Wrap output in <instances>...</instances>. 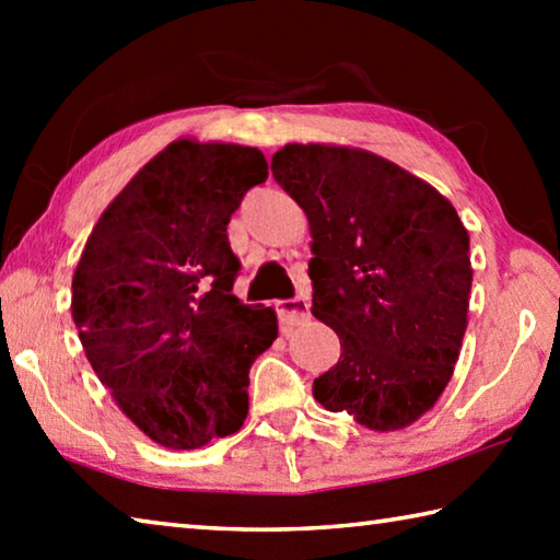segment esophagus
Returning <instances> with one entry per match:
<instances>
[{
  "instance_id": "34e87169",
  "label": "esophagus",
  "mask_w": 560,
  "mask_h": 560,
  "mask_svg": "<svg viewBox=\"0 0 560 560\" xmlns=\"http://www.w3.org/2000/svg\"><path fill=\"white\" fill-rule=\"evenodd\" d=\"M277 311H279V318H281V326H283V328L301 326V324H306V320L311 318L308 301L301 299V296L279 301V303H277Z\"/></svg>"
}]
</instances>
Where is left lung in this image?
<instances>
[{
	"label": "left lung",
	"instance_id": "8db88e82",
	"mask_svg": "<svg viewBox=\"0 0 560 560\" xmlns=\"http://www.w3.org/2000/svg\"><path fill=\"white\" fill-rule=\"evenodd\" d=\"M271 173L308 217L311 314L343 350L314 397L368 430L407 428L447 387L467 330L469 234L457 210L358 148L283 145Z\"/></svg>",
	"mask_w": 560,
	"mask_h": 560
}]
</instances>
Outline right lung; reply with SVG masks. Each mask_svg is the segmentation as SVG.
<instances>
[{"label":"right lung","instance_id":"right-lung-1","mask_svg":"<svg viewBox=\"0 0 560 560\" xmlns=\"http://www.w3.org/2000/svg\"><path fill=\"white\" fill-rule=\"evenodd\" d=\"M261 150L175 140L93 226L71 283V316L98 381L150 440L197 450L242 428L249 368L277 314L232 293L226 224L261 185Z\"/></svg>","mask_w":560,"mask_h":560}]
</instances>
